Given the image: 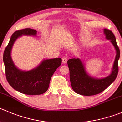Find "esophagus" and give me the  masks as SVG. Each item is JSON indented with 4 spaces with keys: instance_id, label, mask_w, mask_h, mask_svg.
Here are the masks:
<instances>
[{
    "instance_id": "1",
    "label": "esophagus",
    "mask_w": 122,
    "mask_h": 122,
    "mask_svg": "<svg viewBox=\"0 0 122 122\" xmlns=\"http://www.w3.org/2000/svg\"><path fill=\"white\" fill-rule=\"evenodd\" d=\"M62 61L64 64H66L67 62V58L66 56H64L62 58Z\"/></svg>"
}]
</instances>
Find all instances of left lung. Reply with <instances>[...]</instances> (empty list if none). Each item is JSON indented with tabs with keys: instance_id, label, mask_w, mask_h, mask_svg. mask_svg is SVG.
<instances>
[{
	"instance_id": "left-lung-1",
	"label": "left lung",
	"mask_w": 122,
	"mask_h": 122,
	"mask_svg": "<svg viewBox=\"0 0 122 122\" xmlns=\"http://www.w3.org/2000/svg\"><path fill=\"white\" fill-rule=\"evenodd\" d=\"M104 32L106 39L110 40L116 51V56L112 73L104 79L91 77L86 73L83 64L80 59H70L67 61V64L70 70L71 85L73 91L77 94L86 96L100 94L107 89L117 77L119 71L118 60L120 57V49L113 32L107 28L104 30Z\"/></svg>"
}]
</instances>
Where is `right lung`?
<instances>
[{"mask_svg":"<svg viewBox=\"0 0 122 122\" xmlns=\"http://www.w3.org/2000/svg\"><path fill=\"white\" fill-rule=\"evenodd\" d=\"M35 30L27 28L15 31L6 47L3 56L6 78L10 86L27 95H41L46 92L51 79L61 64V58L46 60L35 69L23 71L18 69L12 61L10 51L14 42L23 35H36Z\"/></svg>","mask_w":122,"mask_h":122,"instance_id":"right-lung-1","label":"right lung"}]
</instances>
